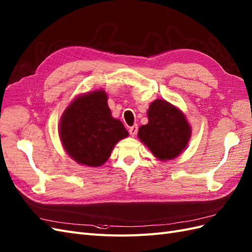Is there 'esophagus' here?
Listing matches in <instances>:
<instances>
[{"label":"esophagus","instance_id":"1","mask_svg":"<svg viewBox=\"0 0 252 252\" xmlns=\"http://www.w3.org/2000/svg\"><path fill=\"white\" fill-rule=\"evenodd\" d=\"M137 130H138L137 125H135V126H131V127H128V132H130V134H131L132 136H135V135H136V133H137Z\"/></svg>","mask_w":252,"mask_h":252}]
</instances>
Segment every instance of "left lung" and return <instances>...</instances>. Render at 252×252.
<instances>
[{"label":"left lung","mask_w":252,"mask_h":252,"mask_svg":"<svg viewBox=\"0 0 252 252\" xmlns=\"http://www.w3.org/2000/svg\"><path fill=\"white\" fill-rule=\"evenodd\" d=\"M149 122L141 126L138 137L159 160L181 154L191 137V126L184 113L162 99H156L148 110Z\"/></svg>","instance_id":"1"}]
</instances>
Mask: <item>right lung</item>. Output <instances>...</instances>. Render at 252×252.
Returning <instances> with one entry per match:
<instances>
[{"instance_id": "right-lung-1", "label": "right lung", "mask_w": 252, "mask_h": 252, "mask_svg": "<svg viewBox=\"0 0 252 252\" xmlns=\"http://www.w3.org/2000/svg\"><path fill=\"white\" fill-rule=\"evenodd\" d=\"M59 134L69 157L89 167L102 166L114 146L128 136L122 122L112 117L103 90L74 99L62 114Z\"/></svg>"}]
</instances>
